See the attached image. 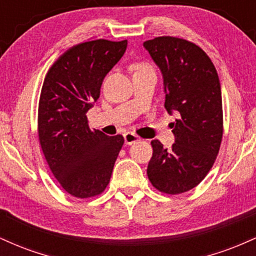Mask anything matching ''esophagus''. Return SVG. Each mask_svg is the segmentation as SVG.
Masks as SVG:
<instances>
[{
  "mask_svg": "<svg viewBox=\"0 0 256 256\" xmlns=\"http://www.w3.org/2000/svg\"><path fill=\"white\" fill-rule=\"evenodd\" d=\"M124 140L125 144L131 146L134 144V143L138 142V140H140V138L138 137L136 134H134V132H126V134H124Z\"/></svg>",
  "mask_w": 256,
  "mask_h": 256,
  "instance_id": "1",
  "label": "esophagus"
}]
</instances>
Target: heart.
Returning <instances> with one entry per match:
<instances>
[{"instance_id": "1", "label": "heart", "mask_w": 256, "mask_h": 256, "mask_svg": "<svg viewBox=\"0 0 256 256\" xmlns=\"http://www.w3.org/2000/svg\"><path fill=\"white\" fill-rule=\"evenodd\" d=\"M146 68H149V67L146 66V64H140V66H138L137 71H140V70H146Z\"/></svg>"}]
</instances>
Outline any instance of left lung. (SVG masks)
<instances>
[{
  "label": "left lung",
  "instance_id": "8db88e82",
  "mask_svg": "<svg viewBox=\"0 0 256 256\" xmlns=\"http://www.w3.org/2000/svg\"><path fill=\"white\" fill-rule=\"evenodd\" d=\"M160 68L165 108L176 113L171 122L174 143L167 150L152 140L146 174L158 192L177 195L204 180L219 152L222 137V88L216 67L200 46L164 36L143 43Z\"/></svg>",
  "mask_w": 256,
  "mask_h": 256
}]
</instances>
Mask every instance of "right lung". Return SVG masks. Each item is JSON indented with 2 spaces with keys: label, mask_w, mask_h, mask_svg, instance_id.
Instances as JSON below:
<instances>
[{
  "label": "right lung",
  "mask_w": 256,
  "mask_h": 256,
  "mask_svg": "<svg viewBox=\"0 0 256 256\" xmlns=\"http://www.w3.org/2000/svg\"><path fill=\"white\" fill-rule=\"evenodd\" d=\"M128 40L77 44L52 64L38 106V136L52 174L70 195L96 196L106 189L124 137L91 131L86 113L102 82L122 58Z\"/></svg>",
  "instance_id": "add662e5"
}]
</instances>
